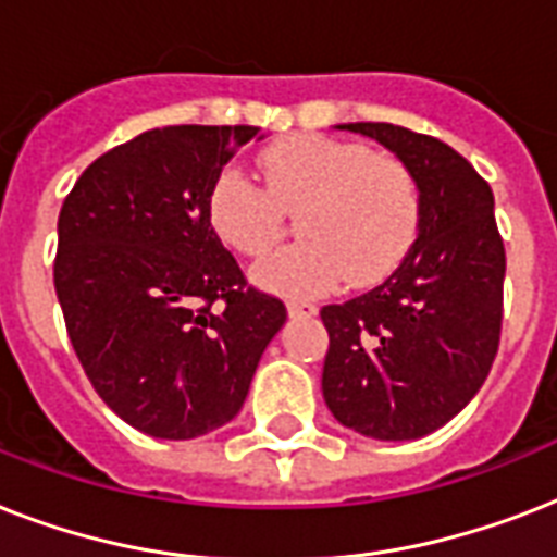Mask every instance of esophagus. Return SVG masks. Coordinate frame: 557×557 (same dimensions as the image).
<instances>
[{
  "mask_svg": "<svg viewBox=\"0 0 557 557\" xmlns=\"http://www.w3.org/2000/svg\"><path fill=\"white\" fill-rule=\"evenodd\" d=\"M286 309L292 318H314L318 314V306L306 304V300H288Z\"/></svg>",
  "mask_w": 557,
  "mask_h": 557,
  "instance_id": "34e87169",
  "label": "esophagus"
}]
</instances>
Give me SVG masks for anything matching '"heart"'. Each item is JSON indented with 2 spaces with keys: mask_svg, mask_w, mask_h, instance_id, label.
<instances>
[{
  "mask_svg": "<svg viewBox=\"0 0 557 557\" xmlns=\"http://www.w3.org/2000/svg\"><path fill=\"white\" fill-rule=\"evenodd\" d=\"M262 187L225 168L208 193V219L234 251L260 257L283 236L286 210H297L300 243L253 265L260 286L286 297H312L347 280L372 286L398 269L419 231L413 170L356 141L292 135L260 156Z\"/></svg>",
  "mask_w": 557,
  "mask_h": 557,
  "instance_id": "b5f03b06",
  "label": "heart"
}]
</instances>
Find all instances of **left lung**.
I'll return each instance as SVG.
<instances>
[{"label": "left lung", "mask_w": 557, "mask_h": 557, "mask_svg": "<svg viewBox=\"0 0 557 557\" xmlns=\"http://www.w3.org/2000/svg\"><path fill=\"white\" fill-rule=\"evenodd\" d=\"M413 170L422 213L381 286L321 309L323 398L344 428L381 442L428 436L483 387L497 356L506 251L494 193L457 150L393 124H338Z\"/></svg>", "instance_id": "1"}]
</instances>
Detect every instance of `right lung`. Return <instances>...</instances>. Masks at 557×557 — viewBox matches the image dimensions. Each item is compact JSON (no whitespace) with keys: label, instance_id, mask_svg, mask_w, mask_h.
<instances>
[{"label":"right lung","instance_id":"1","mask_svg":"<svg viewBox=\"0 0 557 557\" xmlns=\"http://www.w3.org/2000/svg\"><path fill=\"white\" fill-rule=\"evenodd\" d=\"M257 126H164L83 170L57 222L54 288L98 396L135 431L196 440L239 413L286 306L245 286L208 193Z\"/></svg>","mask_w":557,"mask_h":557}]
</instances>
